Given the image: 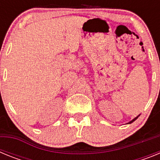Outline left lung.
Instances as JSON below:
<instances>
[{"label": "left lung", "instance_id": "8db88e82", "mask_svg": "<svg viewBox=\"0 0 160 160\" xmlns=\"http://www.w3.org/2000/svg\"><path fill=\"white\" fill-rule=\"evenodd\" d=\"M138 116H139V115H138V116H137V117H135V118H133V119H132V120H131V121H130V122H128V124H131V123H132V122H134V121H135V120H136V119H137V118H138Z\"/></svg>", "mask_w": 160, "mask_h": 160}]
</instances>
